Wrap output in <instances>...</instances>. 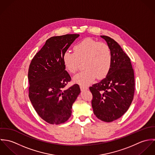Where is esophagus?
Masks as SVG:
<instances>
[{"label": "esophagus", "instance_id": "1", "mask_svg": "<svg viewBox=\"0 0 155 155\" xmlns=\"http://www.w3.org/2000/svg\"><path fill=\"white\" fill-rule=\"evenodd\" d=\"M80 88H81V91H84V90H87V89H88V87H87L83 86V85H81V86H80Z\"/></svg>", "mask_w": 155, "mask_h": 155}]
</instances>
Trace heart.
<instances>
[{
    "label": "heart",
    "instance_id": "1",
    "mask_svg": "<svg viewBox=\"0 0 155 155\" xmlns=\"http://www.w3.org/2000/svg\"><path fill=\"white\" fill-rule=\"evenodd\" d=\"M74 53L66 52L63 55V63L67 70L75 73L80 63L84 62V71L76 75L73 81L81 85H88L94 79L105 78L110 69L111 54L109 46L103 42H98L86 38L76 45Z\"/></svg>",
    "mask_w": 155,
    "mask_h": 155
}]
</instances>
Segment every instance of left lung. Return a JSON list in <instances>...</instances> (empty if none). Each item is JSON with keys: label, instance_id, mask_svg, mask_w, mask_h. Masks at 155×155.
Instances as JSON below:
<instances>
[{"label": "left lung", "instance_id": "obj_1", "mask_svg": "<svg viewBox=\"0 0 155 155\" xmlns=\"http://www.w3.org/2000/svg\"><path fill=\"white\" fill-rule=\"evenodd\" d=\"M109 46L110 69L106 77L89 87L92 94L94 114L102 121L110 122L128 110L135 90L134 73L130 58L120 46L107 36H101Z\"/></svg>", "mask_w": 155, "mask_h": 155}]
</instances>
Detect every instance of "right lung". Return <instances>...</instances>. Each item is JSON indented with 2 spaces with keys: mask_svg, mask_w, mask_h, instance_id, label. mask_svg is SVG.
<instances>
[{
  "mask_svg": "<svg viewBox=\"0 0 155 155\" xmlns=\"http://www.w3.org/2000/svg\"><path fill=\"white\" fill-rule=\"evenodd\" d=\"M79 36L72 34L50 38L29 66L30 100L39 116L50 124L66 122L81 92L78 84L64 88L71 77L63 63L64 53Z\"/></svg>",
  "mask_w": 155,
  "mask_h": 155,
  "instance_id": "1",
  "label": "right lung"
}]
</instances>
